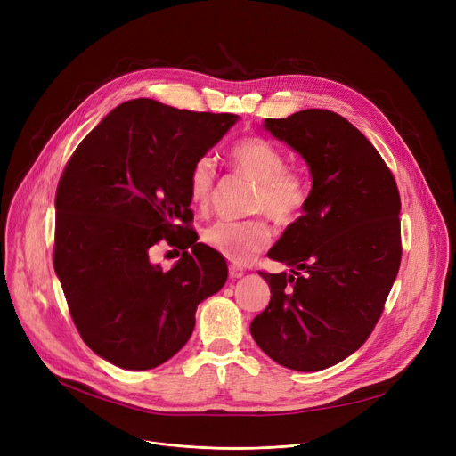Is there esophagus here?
Instances as JSON below:
<instances>
[{
  "label": "esophagus",
  "mask_w": 456,
  "mask_h": 456,
  "mask_svg": "<svg viewBox=\"0 0 456 456\" xmlns=\"http://www.w3.org/2000/svg\"><path fill=\"white\" fill-rule=\"evenodd\" d=\"M245 274V271L241 269V267H238V265H229V276L232 278V280H238V278H241Z\"/></svg>",
  "instance_id": "1"
}]
</instances>
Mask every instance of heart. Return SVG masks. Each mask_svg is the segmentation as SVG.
Returning <instances> with one entry per match:
<instances>
[{
  "instance_id": "heart-1",
  "label": "heart",
  "mask_w": 456,
  "mask_h": 456,
  "mask_svg": "<svg viewBox=\"0 0 456 456\" xmlns=\"http://www.w3.org/2000/svg\"><path fill=\"white\" fill-rule=\"evenodd\" d=\"M234 167L256 182L251 198L253 213H267L280 224L295 222L307 203V183L287 167L285 154L269 140L249 136L231 149ZM216 165L211 156L198 158L189 173L191 201L200 211L211 203ZM271 227L262 218L245 222H216L203 232V241L234 264H249L271 241Z\"/></svg>"
}]
</instances>
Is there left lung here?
I'll return each mask as SVG.
<instances>
[{
	"mask_svg": "<svg viewBox=\"0 0 456 456\" xmlns=\"http://www.w3.org/2000/svg\"><path fill=\"white\" fill-rule=\"evenodd\" d=\"M264 127L305 159L313 187L267 253L291 274L260 273L271 302L251 335L276 363L320 370L362 347L384 311L402 258L400 194L379 151L337 112L307 109Z\"/></svg>",
	"mask_w": 456,
	"mask_h": 456,
	"instance_id": "left-lung-1",
	"label": "left lung"
}]
</instances>
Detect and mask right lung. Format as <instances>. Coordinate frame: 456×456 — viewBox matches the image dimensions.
Here are the masks:
<instances>
[{
	"label": "right lung",
	"mask_w": 456,
	"mask_h": 456,
	"mask_svg": "<svg viewBox=\"0 0 456 456\" xmlns=\"http://www.w3.org/2000/svg\"><path fill=\"white\" fill-rule=\"evenodd\" d=\"M236 121L138 98L110 110L69 159L54 269L76 329L103 360L133 370L167 362L191 338L198 304L224 287V256L189 227V173ZM161 239L191 249L169 272L148 256Z\"/></svg>",
	"instance_id": "add662e5"
}]
</instances>
